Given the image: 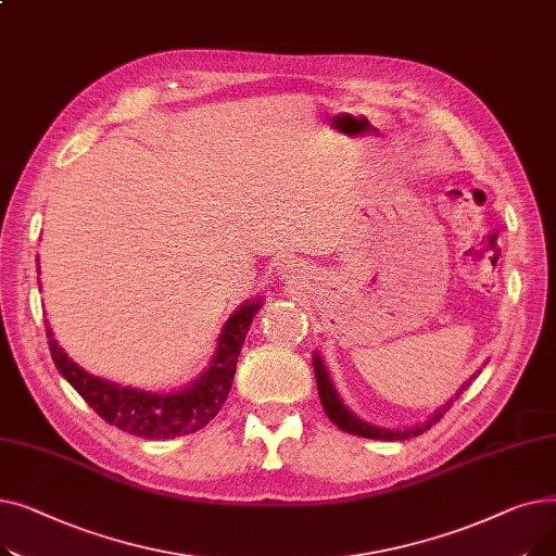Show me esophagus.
<instances>
[{"label":"esophagus","instance_id":"esophagus-1","mask_svg":"<svg viewBox=\"0 0 556 556\" xmlns=\"http://www.w3.org/2000/svg\"><path fill=\"white\" fill-rule=\"evenodd\" d=\"M302 268H300V263H295V261H286V263H281V268H279V279L286 283V286H290V288H298L300 286V281H302Z\"/></svg>","mask_w":556,"mask_h":556}]
</instances>
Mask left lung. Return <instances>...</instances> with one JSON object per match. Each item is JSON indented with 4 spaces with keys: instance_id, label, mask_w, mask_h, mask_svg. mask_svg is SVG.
<instances>
[{
    "instance_id": "obj_1",
    "label": "left lung",
    "mask_w": 556,
    "mask_h": 556,
    "mask_svg": "<svg viewBox=\"0 0 556 556\" xmlns=\"http://www.w3.org/2000/svg\"><path fill=\"white\" fill-rule=\"evenodd\" d=\"M313 369H315V381H317V394H319V401H323V407H325V413L329 415V419H331L340 430H344V432H349V434L367 437V440H383V442L410 440V437L421 434L424 430H428L430 426H434L437 421H440V419L444 417V413L453 405V399L446 401L442 407H437V410H434L426 421L415 424V426H405V428L374 426V424L361 419L356 413L349 410V407L342 403V399H340L336 386L331 383V376H329V371H327V367H325V361H323V356H319L317 352L313 354ZM478 374H480V369L469 378V381H466V383L457 390L455 399H457L466 388L471 386V381H476Z\"/></svg>"
}]
</instances>
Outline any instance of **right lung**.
<instances>
[{
  "instance_id": "obj_1",
  "label": "right lung",
  "mask_w": 556,
  "mask_h": 556,
  "mask_svg": "<svg viewBox=\"0 0 556 556\" xmlns=\"http://www.w3.org/2000/svg\"><path fill=\"white\" fill-rule=\"evenodd\" d=\"M261 306L263 298H256L233 311L220 329L210 367L189 386L170 392L119 386L85 371L65 354L58 340H53V331L47 325L49 352L58 371L67 378V383L110 426L143 437V440H173V437H182L204 428L218 415L220 405L231 390L237 361L250 331L252 317Z\"/></svg>"
}]
</instances>
